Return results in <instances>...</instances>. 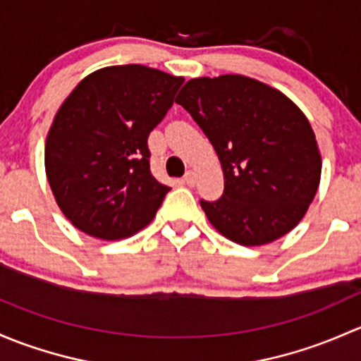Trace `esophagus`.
<instances>
[{"mask_svg": "<svg viewBox=\"0 0 361 361\" xmlns=\"http://www.w3.org/2000/svg\"><path fill=\"white\" fill-rule=\"evenodd\" d=\"M182 180H184L188 185H195L196 184V173L192 172V170H188V172H185V176H184V179H182Z\"/></svg>", "mask_w": 361, "mask_h": 361, "instance_id": "34e87169", "label": "esophagus"}]
</instances>
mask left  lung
Wrapping results in <instances>:
<instances>
[{"mask_svg": "<svg viewBox=\"0 0 361 361\" xmlns=\"http://www.w3.org/2000/svg\"><path fill=\"white\" fill-rule=\"evenodd\" d=\"M176 102L208 137L224 172L222 198L200 202L208 222L245 247L290 233L322 177L317 137L297 104L243 74L192 78Z\"/></svg>", "mask_w": 361, "mask_h": 361, "instance_id": "1", "label": "left lung"}]
</instances>
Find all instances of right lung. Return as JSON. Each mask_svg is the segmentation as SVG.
<instances>
[{"mask_svg": "<svg viewBox=\"0 0 361 361\" xmlns=\"http://www.w3.org/2000/svg\"><path fill=\"white\" fill-rule=\"evenodd\" d=\"M182 83L147 66H109L62 102L44 142V170L74 228L114 241L153 221L170 188L151 176L147 137Z\"/></svg>", "mask_w": 361, "mask_h": 361, "instance_id": "1", "label": "right lung"}]
</instances>
